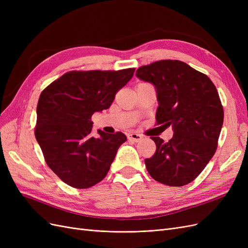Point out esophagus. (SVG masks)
I'll return each mask as SVG.
<instances>
[{
	"mask_svg": "<svg viewBox=\"0 0 248 248\" xmlns=\"http://www.w3.org/2000/svg\"><path fill=\"white\" fill-rule=\"evenodd\" d=\"M127 138H128V140H133V141H139L141 140V136L137 132H131V133H128L127 134Z\"/></svg>",
	"mask_w": 248,
	"mask_h": 248,
	"instance_id": "obj_1",
	"label": "esophagus"
}]
</instances>
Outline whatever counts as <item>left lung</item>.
Instances as JSON below:
<instances>
[{
  "mask_svg": "<svg viewBox=\"0 0 248 248\" xmlns=\"http://www.w3.org/2000/svg\"><path fill=\"white\" fill-rule=\"evenodd\" d=\"M136 76L156 90L157 124L171 126L166 142L152 137L156 152L145 159L157 182L183 186L196 179L212 158L223 123L218 93L207 76L178 60H161L141 66Z\"/></svg>",
  "mask_w": 248,
  "mask_h": 248,
  "instance_id": "obj_1",
  "label": "left lung"
}]
</instances>
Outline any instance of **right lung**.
<instances>
[{
    "label": "right lung",
    "mask_w": 248,
    "mask_h": 248,
    "mask_svg": "<svg viewBox=\"0 0 248 248\" xmlns=\"http://www.w3.org/2000/svg\"><path fill=\"white\" fill-rule=\"evenodd\" d=\"M134 70L70 71L40 94L35 137L47 166L66 184L89 188L107 176L127 138L100 129L93 137L91 117L110 107Z\"/></svg>",
    "instance_id": "add662e5"
}]
</instances>
